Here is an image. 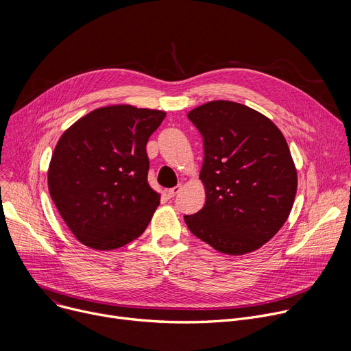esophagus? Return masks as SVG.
Wrapping results in <instances>:
<instances>
[{"label":"esophagus","mask_w":351,"mask_h":351,"mask_svg":"<svg viewBox=\"0 0 351 351\" xmlns=\"http://www.w3.org/2000/svg\"><path fill=\"white\" fill-rule=\"evenodd\" d=\"M180 190H182V186H180V184H178V186H175V187H172V189L167 190V195H168L169 198H172V197H175Z\"/></svg>","instance_id":"34e87169"}]
</instances>
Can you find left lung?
I'll list each match as a JSON object with an SVG mask.
<instances>
[{
  "instance_id": "obj_1",
  "label": "left lung",
  "mask_w": 351,
  "mask_h": 351,
  "mask_svg": "<svg viewBox=\"0 0 351 351\" xmlns=\"http://www.w3.org/2000/svg\"><path fill=\"white\" fill-rule=\"evenodd\" d=\"M187 118L204 140L199 171L206 204L186 215L190 232L228 256H244L285 225L297 193V169L279 128L247 106L217 99Z\"/></svg>"
}]
</instances>
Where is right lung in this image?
Returning a JSON list of instances; mask_svg holds the SVG:
<instances>
[{"label": "right lung", "instance_id": "right-lung-1", "mask_svg": "<svg viewBox=\"0 0 351 351\" xmlns=\"http://www.w3.org/2000/svg\"><path fill=\"white\" fill-rule=\"evenodd\" d=\"M167 112L115 104L77 119L60 137L47 180L53 202L75 237L108 252L137 239L161 194L148 184V137Z\"/></svg>", "mask_w": 351, "mask_h": 351}]
</instances>
